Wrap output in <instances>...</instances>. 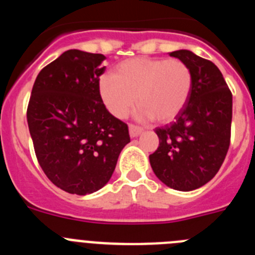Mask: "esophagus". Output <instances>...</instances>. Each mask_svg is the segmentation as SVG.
<instances>
[{"instance_id":"esophagus-1","label":"esophagus","mask_w":255,"mask_h":255,"mask_svg":"<svg viewBox=\"0 0 255 255\" xmlns=\"http://www.w3.org/2000/svg\"><path fill=\"white\" fill-rule=\"evenodd\" d=\"M129 132L131 138H136L138 135H140L143 132V129L136 125H129Z\"/></svg>"}]
</instances>
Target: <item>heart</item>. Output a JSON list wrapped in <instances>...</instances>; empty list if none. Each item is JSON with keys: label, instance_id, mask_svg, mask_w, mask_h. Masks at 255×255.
<instances>
[{"label": "heart", "instance_id": "b5f03b06", "mask_svg": "<svg viewBox=\"0 0 255 255\" xmlns=\"http://www.w3.org/2000/svg\"><path fill=\"white\" fill-rule=\"evenodd\" d=\"M98 89L103 105L117 119L128 116L138 101L139 117L168 123L188 103L193 73L177 58L136 57L117 65L114 75L101 76Z\"/></svg>", "mask_w": 255, "mask_h": 255}]
</instances>
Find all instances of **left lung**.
Wrapping results in <instances>:
<instances>
[{
  "label": "left lung",
  "instance_id": "obj_1",
  "mask_svg": "<svg viewBox=\"0 0 255 255\" xmlns=\"http://www.w3.org/2000/svg\"><path fill=\"white\" fill-rule=\"evenodd\" d=\"M170 56L190 67L193 89L175 121L154 130L159 145L149 162L163 184L190 191L211 181L224 163L231 138L233 94L212 61L188 49Z\"/></svg>",
  "mask_w": 255,
  "mask_h": 255
}]
</instances>
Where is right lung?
Returning a JSON list of instances; mask_svg holds the SVG:
<instances>
[{
	"label": "right lung",
	"instance_id": "add662e5",
	"mask_svg": "<svg viewBox=\"0 0 255 255\" xmlns=\"http://www.w3.org/2000/svg\"><path fill=\"white\" fill-rule=\"evenodd\" d=\"M105 56L69 49L35 79L26 119L35 155L47 177L70 194L100 190L130 141L125 123L100 96Z\"/></svg>",
	"mask_w": 255,
	"mask_h": 255
}]
</instances>
